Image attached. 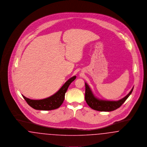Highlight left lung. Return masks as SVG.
<instances>
[{"label": "left lung", "mask_w": 147, "mask_h": 147, "mask_svg": "<svg viewBox=\"0 0 147 147\" xmlns=\"http://www.w3.org/2000/svg\"><path fill=\"white\" fill-rule=\"evenodd\" d=\"M85 85V99L88 104L92 109L98 111L110 112L116 110L122 105L127 98L129 96L133 91V87L130 92L124 98L119 100L118 101H109L100 99L96 98L93 94L90 86L86 83Z\"/></svg>", "instance_id": "1"}]
</instances>
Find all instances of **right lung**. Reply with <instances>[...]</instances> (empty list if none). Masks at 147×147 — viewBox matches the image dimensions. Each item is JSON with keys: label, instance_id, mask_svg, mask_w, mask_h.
Here are the masks:
<instances>
[{"label": "right lung", "instance_id": "obj_1", "mask_svg": "<svg viewBox=\"0 0 147 147\" xmlns=\"http://www.w3.org/2000/svg\"><path fill=\"white\" fill-rule=\"evenodd\" d=\"M76 79V76H73L70 78L64 83L58 91L49 98L41 100H32L26 98L23 95H22V96L27 102L28 105L34 109L43 111L55 110L59 108L62 104L64 100L65 94L66 91L69 85Z\"/></svg>", "mask_w": 147, "mask_h": 147}]
</instances>
